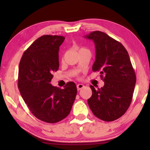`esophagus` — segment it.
I'll return each instance as SVG.
<instances>
[{
  "label": "esophagus",
  "instance_id": "34e87169",
  "mask_svg": "<svg viewBox=\"0 0 150 150\" xmlns=\"http://www.w3.org/2000/svg\"><path fill=\"white\" fill-rule=\"evenodd\" d=\"M84 87H85V86L82 85V84H78V85H77V90H80V89L83 88Z\"/></svg>",
  "mask_w": 150,
  "mask_h": 150
}]
</instances>
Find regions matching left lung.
I'll use <instances>...</instances> for the list:
<instances>
[{
	"label": "left lung",
	"instance_id": "8db88e82",
	"mask_svg": "<svg viewBox=\"0 0 150 150\" xmlns=\"http://www.w3.org/2000/svg\"><path fill=\"white\" fill-rule=\"evenodd\" d=\"M94 43L95 61L92 70L99 72L104 82L87 100L93 114L104 121H113L126 112L131 103L136 76L128 51L108 34L94 31L85 37Z\"/></svg>",
	"mask_w": 150,
	"mask_h": 150
}]
</instances>
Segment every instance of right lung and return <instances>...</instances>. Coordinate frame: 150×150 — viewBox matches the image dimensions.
I'll list each match as a JSON object with an SVG mask.
<instances>
[{
  "instance_id": "right-lung-1",
  "label": "right lung",
  "mask_w": 150,
  "mask_h": 150,
  "mask_svg": "<svg viewBox=\"0 0 150 150\" xmlns=\"http://www.w3.org/2000/svg\"><path fill=\"white\" fill-rule=\"evenodd\" d=\"M65 37L44 35L24 52L19 65L18 88L31 112L38 119L55 123L71 111L77 87L69 82L64 89L53 87V72L59 68V46Z\"/></svg>"
}]
</instances>
